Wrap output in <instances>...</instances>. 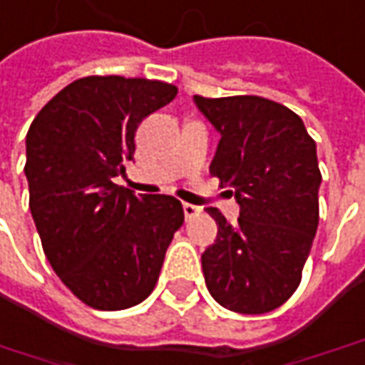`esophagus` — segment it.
Returning <instances> with one entry per match:
<instances>
[{
	"instance_id": "esophagus-1",
	"label": "esophagus",
	"mask_w": 365,
	"mask_h": 365,
	"mask_svg": "<svg viewBox=\"0 0 365 365\" xmlns=\"http://www.w3.org/2000/svg\"><path fill=\"white\" fill-rule=\"evenodd\" d=\"M183 214H185L187 220H192V217H195V215L200 214V207L193 205V203H183Z\"/></svg>"
}]
</instances>
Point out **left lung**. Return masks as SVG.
Instances as JSON below:
<instances>
[{
    "mask_svg": "<svg viewBox=\"0 0 365 365\" xmlns=\"http://www.w3.org/2000/svg\"><path fill=\"white\" fill-rule=\"evenodd\" d=\"M195 106L220 131L210 173L232 185L237 224L217 207L207 214L217 240L202 255L203 277L220 306L237 314H267L302 282L319 222L316 141L302 118L259 96L203 98Z\"/></svg>",
    "mask_w": 365,
    "mask_h": 365,
    "instance_id": "8db88e82",
    "label": "left lung"
}]
</instances>
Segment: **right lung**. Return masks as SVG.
I'll return each instance as SVG.
<instances>
[{"mask_svg": "<svg viewBox=\"0 0 365 365\" xmlns=\"http://www.w3.org/2000/svg\"><path fill=\"white\" fill-rule=\"evenodd\" d=\"M178 88L121 76L76 79L47 101L26 138L29 210L59 279L86 306L118 312L153 292L183 207L113 183L135 130Z\"/></svg>", "mask_w": 365, "mask_h": 365, "instance_id": "add662e5", "label": "right lung"}]
</instances>
